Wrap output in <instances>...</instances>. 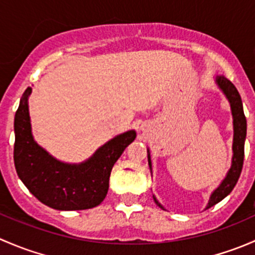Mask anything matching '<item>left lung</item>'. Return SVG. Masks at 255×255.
<instances>
[{
	"label": "left lung",
	"instance_id": "left-lung-1",
	"mask_svg": "<svg viewBox=\"0 0 255 255\" xmlns=\"http://www.w3.org/2000/svg\"><path fill=\"white\" fill-rule=\"evenodd\" d=\"M216 84L218 85L221 90H222L223 94L227 97L228 102L231 105V110H232V116H233V158H232V165L231 169L228 170L227 175H226L223 181L221 182L220 186L215 190V191L211 194L210 200H208V204L206 206L207 208L215 206L216 204H218L220 201H222L226 196L231 194V191L233 190V187L237 184L239 175H241L242 168H243V160H244V140H246L247 135V120L246 116L243 112V104H242L241 95H239L238 90L236 89L235 85L230 81L228 79H226L225 76H217L216 78ZM148 163L149 168L151 170V160H150V153L148 150ZM154 201L158 205L159 207L163 208L159 201L156 200L155 196H153Z\"/></svg>",
	"mask_w": 255,
	"mask_h": 255
}]
</instances>
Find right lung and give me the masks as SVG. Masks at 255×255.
<instances>
[{"label":"right lung","mask_w":255,"mask_h":255,"mask_svg":"<svg viewBox=\"0 0 255 255\" xmlns=\"http://www.w3.org/2000/svg\"><path fill=\"white\" fill-rule=\"evenodd\" d=\"M28 87L14 116V166L19 179L42 204L59 211L87 210L101 204L109 191L111 170L125 149L135 139L128 130L100 146L80 164H68L38 145L32 134Z\"/></svg>","instance_id":"1"}]
</instances>
